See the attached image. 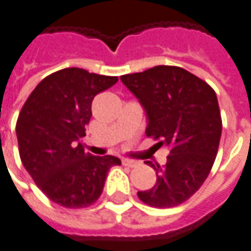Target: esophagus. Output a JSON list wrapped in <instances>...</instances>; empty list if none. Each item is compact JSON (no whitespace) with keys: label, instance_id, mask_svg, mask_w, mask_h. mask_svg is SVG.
I'll list each match as a JSON object with an SVG mask.
<instances>
[{"label":"esophagus","instance_id":"obj_1","mask_svg":"<svg viewBox=\"0 0 251 251\" xmlns=\"http://www.w3.org/2000/svg\"><path fill=\"white\" fill-rule=\"evenodd\" d=\"M122 163L127 166V168H136L137 165H139V162L137 161H132V159H122Z\"/></svg>","mask_w":251,"mask_h":251}]
</instances>
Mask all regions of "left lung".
<instances>
[{
    "label": "left lung",
    "instance_id": "left-lung-1",
    "mask_svg": "<svg viewBox=\"0 0 251 251\" xmlns=\"http://www.w3.org/2000/svg\"><path fill=\"white\" fill-rule=\"evenodd\" d=\"M121 81L146 111V134L161 140L158 147L169 148L165 166L147 161L156 172V183L137 195L155 207L183 203L204 183L217 155L223 124L216 92L175 66L126 74Z\"/></svg>",
    "mask_w": 251,
    "mask_h": 251
}]
</instances>
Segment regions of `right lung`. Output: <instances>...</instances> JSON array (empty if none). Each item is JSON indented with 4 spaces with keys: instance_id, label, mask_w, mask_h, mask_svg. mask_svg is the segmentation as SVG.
I'll return each instance as SVG.
<instances>
[{
    "instance_id": "right-lung-1",
    "label": "right lung",
    "mask_w": 251,
    "mask_h": 251,
    "mask_svg": "<svg viewBox=\"0 0 251 251\" xmlns=\"http://www.w3.org/2000/svg\"><path fill=\"white\" fill-rule=\"evenodd\" d=\"M117 81V76L64 68L44 78L19 114L16 136L22 163L37 187L63 207L95 203L110 168L121 165L117 156H95L81 144L93 99Z\"/></svg>"
}]
</instances>
